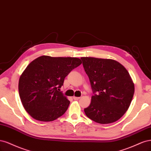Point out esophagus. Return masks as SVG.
<instances>
[{
    "label": "esophagus",
    "instance_id": "obj_1",
    "mask_svg": "<svg viewBox=\"0 0 151 151\" xmlns=\"http://www.w3.org/2000/svg\"><path fill=\"white\" fill-rule=\"evenodd\" d=\"M80 99V97H78V96H73V99L75 100H78Z\"/></svg>",
    "mask_w": 151,
    "mask_h": 151
}]
</instances>
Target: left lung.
Segmentation results:
<instances>
[{
	"label": "left lung",
	"instance_id": "obj_1",
	"mask_svg": "<svg viewBox=\"0 0 151 151\" xmlns=\"http://www.w3.org/2000/svg\"><path fill=\"white\" fill-rule=\"evenodd\" d=\"M94 95L84 109L86 115L95 122L113 123L129 107L134 94V84L125 68L111 59L82 57Z\"/></svg>",
	"mask_w": 151,
	"mask_h": 151
}]
</instances>
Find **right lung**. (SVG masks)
Here are the masks:
<instances>
[{"label":"right lung","instance_id":"obj_1","mask_svg":"<svg viewBox=\"0 0 151 151\" xmlns=\"http://www.w3.org/2000/svg\"><path fill=\"white\" fill-rule=\"evenodd\" d=\"M81 64L71 57L42 56L29 63L19 81L24 108L32 118L51 122L62 116L70 101L60 91L65 77Z\"/></svg>","mask_w":151,"mask_h":151}]
</instances>
